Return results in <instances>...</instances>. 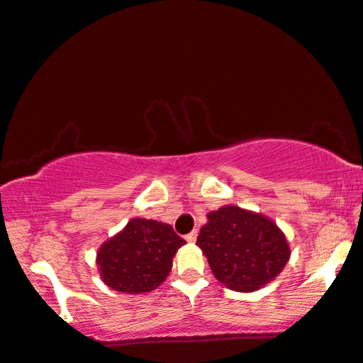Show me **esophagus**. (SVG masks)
Segmentation results:
<instances>
[{"label": "esophagus", "instance_id": "34e87169", "mask_svg": "<svg viewBox=\"0 0 363 363\" xmlns=\"http://www.w3.org/2000/svg\"><path fill=\"white\" fill-rule=\"evenodd\" d=\"M196 239H197V230H192V232H189V234L186 235L187 242H196Z\"/></svg>", "mask_w": 363, "mask_h": 363}]
</instances>
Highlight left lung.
Segmentation results:
<instances>
[{
	"label": "left lung",
	"instance_id": "1",
	"mask_svg": "<svg viewBox=\"0 0 363 363\" xmlns=\"http://www.w3.org/2000/svg\"><path fill=\"white\" fill-rule=\"evenodd\" d=\"M209 222L197 235L212 274L225 287L252 292L286 267L291 249L277 224L262 214L235 206L207 214Z\"/></svg>",
	"mask_w": 363,
	"mask_h": 363
}]
</instances>
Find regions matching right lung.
Here are the masks:
<instances>
[{"label": "right lung", "instance_id": "add662e5", "mask_svg": "<svg viewBox=\"0 0 363 363\" xmlns=\"http://www.w3.org/2000/svg\"><path fill=\"white\" fill-rule=\"evenodd\" d=\"M186 240L169 224L133 219L123 232L101 245L98 265L104 284L118 292L143 294L161 286L172 257Z\"/></svg>", "mask_w": 363, "mask_h": 363}]
</instances>
